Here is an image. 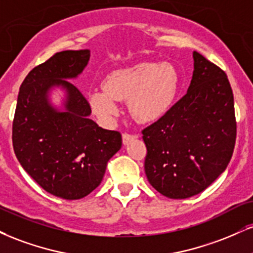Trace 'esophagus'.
Segmentation results:
<instances>
[{"mask_svg":"<svg viewBox=\"0 0 253 253\" xmlns=\"http://www.w3.org/2000/svg\"><path fill=\"white\" fill-rule=\"evenodd\" d=\"M136 135L135 134H129V133H124L123 134V142L125 145H127L128 142L130 141V140L135 139Z\"/></svg>","mask_w":253,"mask_h":253,"instance_id":"34e87169","label":"esophagus"}]
</instances>
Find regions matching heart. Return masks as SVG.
<instances>
[{
  "label": "heart",
  "mask_w": 253,
  "mask_h": 253,
  "mask_svg": "<svg viewBox=\"0 0 253 253\" xmlns=\"http://www.w3.org/2000/svg\"><path fill=\"white\" fill-rule=\"evenodd\" d=\"M178 86V72L171 63L140 62L109 73L103 89L89 94V105L97 117L109 121L119 113V101L128 100L133 117L150 123L169 111Z\"/></svg>",
  "instance_id": "b5f03b06"
}]
</instances>
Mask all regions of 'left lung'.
<instances>
[{
	"mask_svg": "<svg viewBox=\"0 0 253 253\" xmlns=\"http://www.w3.org/2000/svg\"><path fill=\"white\" fill-rule=\"evenodd\" d=\"M193 59L187 93L141 132L148 181L171 199L190 198L209 187L229 165L236 145L229 79L198 51Z\"/></svg>",
	"mask_w": 253,
	"mask_h": 253,
	"instance_id": "1",
	"label": "left lung"
}]
</instances>
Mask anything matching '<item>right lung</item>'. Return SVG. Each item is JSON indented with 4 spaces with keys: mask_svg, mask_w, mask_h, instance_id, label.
<instances>
[{
    "mask_svg": "<svg viewBox=\"0 0 253 253\" xmlns=\"http://www.w3.org/2000/svg\"><path fill=\"white\" fill-rule=\"evenodd\" d=\"M90 51L55 53L28 73L20 87L13 120V147L24 171L45 192L67 200L86 197L99 186L108 160L121 148L118 130L97 126L82 93L63 79L78 77ZM69 92L66 112L46 101L51 85Z\"/></svg>",
    "mask_w": 253,
    "mask_h": 253,
    "instance_id": "add662e5",
    "label": "right lung"
}]
</instances>
